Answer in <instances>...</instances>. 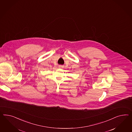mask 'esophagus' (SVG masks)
<instances>
[{
	"instance_id": "1",
	"label": "esophagus",
	"mask_w": 132,
	"mask_h": 132,
	"mask_svg": "<svg viewBox=\"0 0 132 132\" xmlns=\"http://www.w3.org/2000/svg\"><path fill=\"white\" fill-rule=\"evenodd\" d=\"M59 68H60V69H62V68H63V66H62V65H59Z\"/></svg>"
}]
</instances>
